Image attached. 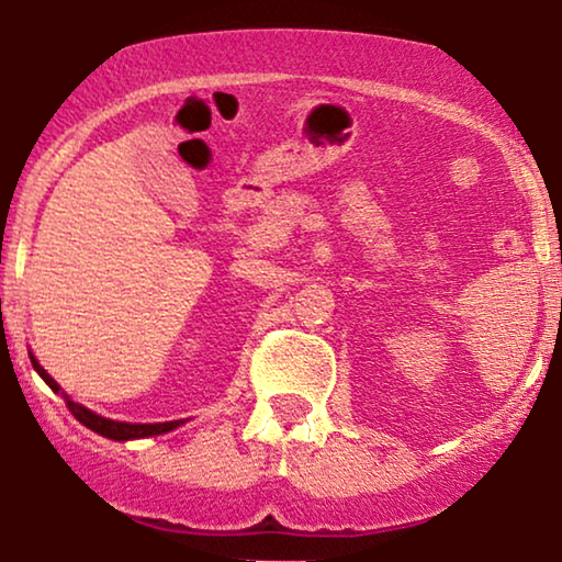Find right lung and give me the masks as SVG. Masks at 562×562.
<instances>
[{"label": "right lung", "mask_w": 562, "mask_h": 562, "mask_svg": "<svg viewBox=\"0 0 562 562\" xmlns=\"http://www.w3.org/2000/svg\"><path fill=\"white\" fill-rule=\"evenodd\" d=\"M30 360H32V368L37 370V375L43 378V380L47 382V385H50V387L55 390V393H58V390H60L58 382H55L50 375H47V372H45L43 368H40V362L35 360V357L30 355ZM65 405H68V411H70L72 416H76L80 423H83L86 428H91V430H95V434H101V436H105V438H113V441H132V438L159 436V434H167V430H172V428L182 426V423H184V420H169V423H121V420H109V418L99 416V413L83 408V405L72 403L68 395H65Z\"/></svg>", "instance_id": "add662e5"}]
</instances>
